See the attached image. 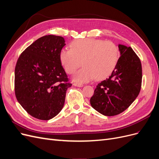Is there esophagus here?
Wrapping results in <instances>:
<instances>
[{
	"label": "esophagus",
	"mask_w": 159,
	"mask_h": 159,
	"mask_svg": "<svg viewBox=\"0 0 159 159\" xmlns=\"http://www.w3.org/2000/svg\"><path fill=\"white\" fill-rule=\"evenodd\" d=\"M74 86H76V87H80V88H81L83 87L84 85L81 84H78V83H74L73 84Z\"/></svg>",
	"instance_id": "34e87169"
}]
</instances>
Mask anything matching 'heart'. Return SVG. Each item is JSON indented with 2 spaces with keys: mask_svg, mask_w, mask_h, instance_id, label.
Wrapping results in <instances>:
<instances>
[{
  "mask_svg": "<svg viewBox=\"0 0 159 159\" xmlns=\"http://www.w3.org/2000/svg\"><path fill=\"white\" fill-rule=\"evenodd\" d=\"M70 47L60 51V60L68 74H74L81 65L84 66L74 75L78 82L106 78L118 63L120 52L113 42L82 38L72 41Z\"/></svg>",
  "mask_w": 159,
  "mask_h": 159,
  "instance_id": "obj_1",
  "label": "heart"
}]
</instances>
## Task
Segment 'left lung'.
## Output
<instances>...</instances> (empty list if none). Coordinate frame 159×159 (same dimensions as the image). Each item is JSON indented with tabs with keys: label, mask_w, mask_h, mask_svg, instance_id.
Segmentation results:
<instances>
[{
	"label": "left lung",
	"mask_w": 159,
	"mask_h": 159,
	"mask_svg": "<svg viewBox=\"0 0 159 159\" xmlns=\"http://www.w3.org/2000/svg\"><path fill=\"white\" fill-rule=\"evenodd\" d=\"M118 63L109 78L98 84L90 99L91 107L105 116L123 112L137 98L141 88L142 66L131 47L119 44Z\"/></svg>",
	"instance_id": "obj_1"
}]
</instances>
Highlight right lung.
<instances>
[{
	"label": "right lung",
	"instance_id": "obj_1",
	"mask_svg": "<svg viewBox=\"0 0 159 159\" xmlns=\"http://www.w3.org/2000/svg\"><path fill=\"white\" fill-rule=\"evenodd\" d=\"M65 45L61 36H42L26 48L17 60L16 98L26 111L36 119H51L64 107L66 91L72 85L60 60Z\"/></svg>",
	"mask_w": 159,
	"mask_h": 159
}]
</instances>
